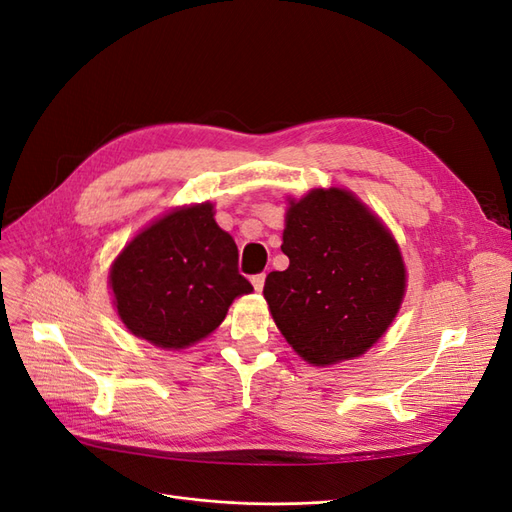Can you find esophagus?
Here are the masks:
<instances>
[{"mask_svg":"<svg viewBox=\"0 0 512 512\" xmlns=\"http://www.w3.org/2000/svg\"><path fill=\"white\" fill-rule=\"evenodd\" d=\"M265 273H256V275H252V284H254V288L260 292L262 288H265Z\"/></svg>","mask_w":512,"mask_h":512,"instance_id":"esophagus-1","label":"esophagus"}]
</instances>
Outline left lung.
Segmentation results:
<instances>
[{
  "label": "left lung",
  "mask_w": 512,
  "mask_h": 512,
  "mask_svg": "<svg viewBox=\"0 0 512 512\" xmlns=\"http://www.w3.org/2000/svg\"><path fill=\"white\" fill-rule=\"evenodd\" d=\"M282 252L265 299L286 342L312 365H333L374 346L399 312L406 269L391 232L346 190L290 200Z\"/></svg>",
  "instance_id": "left-lung-1"
}]
</instances>
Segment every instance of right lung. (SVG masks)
<instances>
[{"label":"right lung","mask_w":512,"mask_h":512,"mask_svg":"<svg viewBox=\"0 0 512 512\" xmlns=\"http://www.w3.org/2000/svg\"><path fill=\"white\" fill-rule=\"evenodd\" d=\"M111 288L136 337L175 350L207 337L230 303L254 290L211 203L177 209L136 235L115 260Z\"/></svg>","instance_id":"add662e5"}]
</instances>
